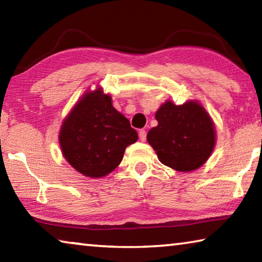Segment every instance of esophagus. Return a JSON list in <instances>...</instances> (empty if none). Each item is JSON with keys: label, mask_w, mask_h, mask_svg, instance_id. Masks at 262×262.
Returning a JSON list of instances; mask_svg holds the SVG:
<instances>
[{"label": "esophagus", "mask_w": 262, "mask_h": 262, "mask_svg": "<svg viewBox=\"0 0 262 262\" xmlns=\"http://www.w3.org/2000/svg\"><path fill=\"white\" fill-rule=\"evenodd\" d=\"M139 136H140V140L142 142H144L145 140H147V132H145L144 129H141L139 132Z\"/></svg>", "instance_id": "1"}]
</instances>
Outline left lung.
Here are the masks:
<instances>
[{"label": "left lung", "instance_id": "8db88e82", "mask_svg": "<svg viewBox=\"0 0 262 262\" xmlns=\"http://www.w3.org/2000/svg\"><path fill=\"white\" fill-rule=\"evenodd\" d=\"M156 127L147 140L159 162L179 172L201 167L216 144V129L209 113L196 100L176 105L166 100L157 110Z\"/></svg>", "mask_w": 262, "mask_h": 262}]
</instances>
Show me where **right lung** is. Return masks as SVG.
Returning a JSON list of instances; mask_svg holds the SVG:
<instances>
[{
	"label": "right lung",
	"mask_w": 262,
	"mask_h": 262,
	"mask_svg": "<svg viewBox=\"0 0 262 262\" xmlns=\"http://www.w3.org/2000/svg\"><path fill=\"white\" fill-rule=\"evenodd\" d=\"M137 139L129 120L114 108L112 97L100 86L86 91L76 101L59 133L64 159L89 178L111 173L121 163L126 148Z\"/></svg>",
	"instance_id": "obj_1"
}]
</instances>
